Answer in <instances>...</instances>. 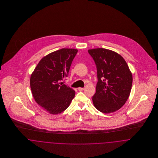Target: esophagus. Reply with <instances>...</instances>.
Returning <instances> with one entry per match:
<instances>
[{
    "mask_svg": "<svg viewBox=\"0 0 158 158\" xmlns=\"http://www.w3.org/2000/svg\"><path fill=\"white\" fill-rule=\"evenodd\" d=\"M85 89L84 88H78V90H80V91H81V90H83Z\"/></svg>",
    "mask_w": 158,
    "mask_h": 158,
    "instance_id": "obj_1",
    "label": "esophagus"
}]
</instances>
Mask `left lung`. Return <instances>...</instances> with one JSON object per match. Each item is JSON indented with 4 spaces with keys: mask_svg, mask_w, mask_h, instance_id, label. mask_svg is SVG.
Listing matches in <instances>:
<instances>
[{
    "mask_svg": "<svg viewBox=\"0 0 158 158\" xmlns=\"http://www.w3.org/2000/svg\"><path fill=\"white\" fill-rule=\"evenodd\" d=\"M97 68L98 81L92 97L95 107L105 114L121 108L128 100L133 83L132 73L122 56L112 50H88Z\"/></svg>",
    "mask_w": 158,
    "mask_h": 158,
    "instance_id": "1",
    "label": "left lung"
}]
</instances>
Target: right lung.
Returning a JSON list of instances; mask_svg holds the SVG:
<instances>
[{
  "label": "right lung",
  "mask_w": 158,
  "mask_h": 158,
  "mask_svg": "<svg viewBox=\"0 0 158 158\" xmlns=\"http://www.w3.org/2000/svg\"><path fill=\"white\" fill-rule=\"evenodd\" d=\"M78 50L61 48L44 56L30 77V88L36 102L52 114L63 112L70 105L75 92L61 81L67 77Z\"/></svg>",
  "instance_id": "add662e5"
}]
</instances>
